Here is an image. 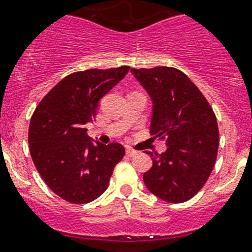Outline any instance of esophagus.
<instances>
[{
	"label": "esophagus",
	"instance_id": "34e87169",
	"mask_svg": "<svg viewBox=\"0 0 252 252\" xmlns=\"http://www.w3.org/2000/svg\"><path fill=\"white\" fill-rule=\"evenodd\" d=\"M126 155H127L128 157H134V156L138 155V152L132 148H126Z\"/></svg>",
	"mask_w": 252,
	"mask_h": 252
}]
</instances>
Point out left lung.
Wrapping results in <instances>:
<instances>
[{
	"label": "left lung",
	"mask_w": 252,
	"mask_h": 252,
	"mask_svg": "<svg viewBox=\"0 0 252 252\" xmlns=\"http://www.w3.org/2000/svg\"><path fill=\"white\" fill-rule=\"evenodd\" d=\"M153 101L151 134L166 140L167 149L152 153L153 166L144 172L147 188L170 203L186 202L207 182L219 148L216 116L198 87L171 66L132 68Z\"/></svg>",
	"instance_id": "left-lung-1"
}]
</instances>
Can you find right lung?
Returning <instances> with one entry per match:
<instances>
[{
	"label": "right lung",
	"mask_w": 252,
	"mask_h": 252,
	"mask_svg": "<svg viewBox=\"0 0 252 252\" xmlns=\"http://www.w3.org/2000/svg\"><path fill=\"white\" fill-rule=\"evenodd\" d=\"M128 69L124 65L74 72L55 85L33 112L28 131L33 163L47 187L68 202L82 205L103 194L125 156L118 143H91L85 125L94 121L99 100Z\"/></svg>",
	"instance_id": "add662e5"
}]
</instances>
